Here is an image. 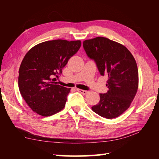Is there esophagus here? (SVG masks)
I'll list each match as a JSON object with an SVG mask.
<instances>
[{
    "mask_svg": "<svg viewBox=\"0 0 159 159\" xmlns=\"http://www.w3.org/2000/svg\"><path fill=\"white\" fill-rule=\"evenodd\" d=\"M76 90H77L78 91H79V92H80V93H82L83 95H87V94L88 93V91H87V90H84L79 89V88H77Z\"/></svg>",
    "mask_w": 159,
    "mask_h": 159,
    "instance_id": "obj_1",
    "label": "esophagus"
}]
</instances>
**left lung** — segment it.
I'll return each instance as SVG.
<instances>
[{"label":"left lung","mask_w":159,"mask_h":159,"mask_svg":"<svg viewBox=\"0 0 159 159\" xmlns=\"http://www.w3.org/2000/svg\"><path fill=\"white\" fill-rule=\"evenodd\" d=\"M88 57L95 61L102 76L108 77L107 93L92 107L94 112L111 119L121 115L130 106L138 88V69L131 52L124 45L104 37L83 41Z\"/></svg>","instance_id":"8db88e82"}]
</instances>
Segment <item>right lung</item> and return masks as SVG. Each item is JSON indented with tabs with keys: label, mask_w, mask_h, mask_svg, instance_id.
I'll return each instance as SVG.
<instances>
[{
	"label": "right lung",
	"mask_w": 159,
	"mask_h": 159,
	"mask_svg": "<svg viewBox=\"0 0 159 159\" xmlns=\"http://www.w3.org/2000/svg\"><path fill=\"white\" fill-rule=\"evenodd\" d=\"M80 45V41L53 40L35 45L26 54L19 69V89L34 112L50 116L64 108L70 88L55 81Z\"/></svg>",
	"instance_id": "right-lung-1"
}]
</instances>
